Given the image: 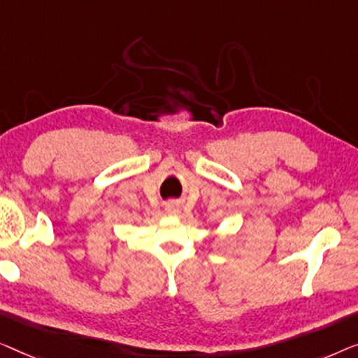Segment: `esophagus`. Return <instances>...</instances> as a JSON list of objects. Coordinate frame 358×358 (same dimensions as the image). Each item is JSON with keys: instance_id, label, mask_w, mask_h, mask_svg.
<instances>
[{"instance_id": "esophagus-1", "label": "esophagus", "mask_w": 358, "mask_h": 358, "mask_svg": "<svg viewBox=\"0 0 358 358\" xmlns=\"http://www.w3.org/2000/svg\"><path fill=\"white\" fill-rule=\"evenodd\" d=\"M165 210L170 214H178L180 213V206L178 203H175V201H170V203L165 204Z\"/></svg>"}]
</instances>
